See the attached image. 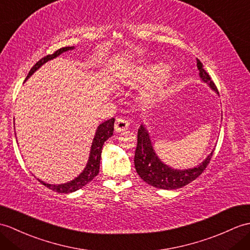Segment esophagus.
I'll list each match as a JSON object with an SVG mask.
<instances>
[{
  "label": "esophagus",
  "mask_w": 250,
  "mask_h": 250,
  "mask_svg": "<svg viewBox=\"0 0 250 250\" xmlns=\"http://www.w3.org/2000/svg\"><path fill=\"white\" fill-rule=\"evenodd\" d=\"M129 121H127L125 118H117L115 121V125H114V127H115V131L116 132H123V131H125L127 127H129Z\"/></svg>",
  "instance_id": "1"
}]
</instances>
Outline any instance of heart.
Here are the masks:
<instances>
[{"label": "heart", "mask_w": 250, "mask_h": 250, "mask_svg": "<svg viewBox=\"0 0 250 250\" xmlns=\"http://www.w3.org/2000/svg\"><path fill=\"white\" fill-rule=\"evenodd\" d=\"M168 69V65L164 62H156L150 63L142 68L132 69L131 71H127L123 78V83L125 86L130 87H138L141 85H147L154 82H158L161 79H163ZM165 94L164 85H158L156 87H150L146 90H144L139 95V102L145 107H150L154 105L156 102H159L162 97Z\"/></svg>", "instance_id": "heart-1"}]
</instances>
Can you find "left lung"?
<instances>
[{
    "label": "left lung",
    "instance_id": "8db88e82",
    "mask_svg": "<svg viewBox=\"0 0 250 250\" xmlns=\"http://www.w3.org/2000/svg\"><path fill=\"white\" fill-rule=\"evenodd\" d=\"M197 68L199 70L200 79L207 83L211 88L216 91L215 84L211 80L210 75L204 69V65L197 59ZM213 151L208 155V158L198 166L189 169H172L171 167L165 165L159 156L155 154L149 133L143 125L137 132V147L135 150L134 164L135 169L145 182L161 189H176L185 187L196 178H198L207 168L213 155Z\"/></svg>",
    "mask_w": 250,
    "mask_h": 250
}]
</instances>
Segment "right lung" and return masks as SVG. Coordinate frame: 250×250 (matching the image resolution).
I'll return each mask as SVG.
<instances>
[{
  "instance_id": "right-lung-1",
  "label": "right lung",
  "mask_w": 250,
  "mask_h": 250,
  "mask_svg": "<svg viewBox=\"0 0 250 250\" xmlns=\"http://www.w3.org/2000/svg\"><path fill=\"white\" fill-rule=\"evenodd\" d=\"M72 49H74V46H65V48H62V49H59L57 51H55L53 54H49V55L42 57V60L38 61L32 67V69L30 70V72H28L25 80L30 78L31 75L37 70V69H39L46 62L53 60V59H55V57L63 53V52L72 50ZM114 123H115V118H111L106 121H104V123H102L100 125L98 126L95 138L91 144V149H90L88 162H87V165L84 168L83 172H81V175L79 177H77L70 182L65 183V184H59V185L44 183L43 181H40L39 179H37L38 181L42 184H43L44 187H46L48 188L54 190V191H57V193H63V194L72 193V191H75V190H78L80 188H82L83 187H85L87 183L90 182L91 180L94 179L99 173V169H100V160H101V152H102L103 144H104V142L107 141V139L113 135Z\"/></svg>"
}]
</instances>
